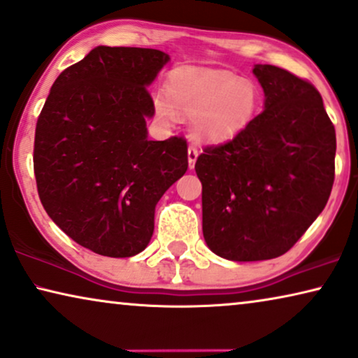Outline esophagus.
<instances>
[{"label": "esophagus", "mask_w": 358, "mask_h": 358, "mask_svg": "<svg viewBox=\"0 0 358 358\" xmlns=\"http://www.w3.org/2000/svg\"><path fill=\"white\" fill-rule=\"evenodd\" d=\"M199 146H195V145H190L189 148H187V158H189V168L190 169H194V166H195V161H197V158H199Z\"/></svg>", "instance_id": "34e87169"}]
</instances>
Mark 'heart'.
<instances>
[{
	"label": "heart",
	"instance_id": "heart-1",
	"mask_svg": "<svg viewBox=\"0 0 358 358\" xmlns=\"http://www.w3.org/2000/svg\"><path fill=\"white\" fill-rule=\"evenodd\" d=\"M261 107V91L249 80L224 71H176L168 94L155 96V110L164 124L182 117H194L192 131L199 140H233L256 119Z\"/></svg>",
	"mask_w": 358,
	"mask_h": 358
}]
</instances>
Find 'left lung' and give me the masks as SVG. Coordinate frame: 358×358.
Wrapping results in <instances>:
<instances>
[{
  "label": "left lung",
  "mask_w": 358,
  "mask_h": 358,
  "mask_svg": "<svg viewBox=\"0 0 358 358\" xmlns=\"http://www.w3.org/2000/svg\"><path fill=\"white\" fill-rule=\"evenodd\" d=\"M252 73L264 110L233 140L205 146L195 163L205 243L238 262L292 249L324 210L336 169V130L320 91L273 65Z\"/></svg>",
  "instance_id": "8db88e82"
}]
</instances>
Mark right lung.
<instances>
[{
  "mask_svg": "<svg viewBox=\"0 0 358 358\" xmlns=\"http://www.w3.org/2000/svg\"><path fill=\"white\" fill-rule=\"evenodd\" d=\"M168 53L96 47L53 83L38 115L34 173L41 202L73 241L107 257L148 246L155 207L187 171V141L148 140V87Z\"/></svg>",
  "mask_w": 358,
  "mask_h": 358,
  "instance_id": "1",
  "label": "right lung"
}]
</instances>
